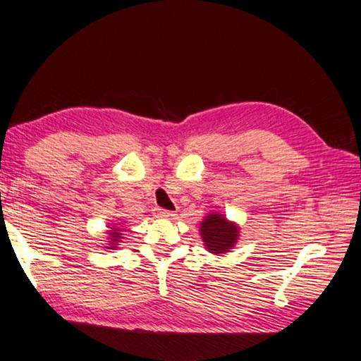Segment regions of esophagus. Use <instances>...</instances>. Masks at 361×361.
I'll return each instance as SVG.
<instances>
[{"mask_svg":"<svg viewBox=\"0 0 361 361\" xmlns=\"http://www.w3.org/2000/svg\"><path fill=\"white\" fill-rule=\"evenodd\" d=\"M159 215H161L162 218H169V219H172L176 213L175 212H170V210H159Z\"/></svg>","mask_w":361,"mask_h":361,"instance_id":"34e87169","label":"esophagus"}]
</instances>
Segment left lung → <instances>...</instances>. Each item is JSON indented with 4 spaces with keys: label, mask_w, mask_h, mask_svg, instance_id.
I'll use <instances>...</instances> for the list:
<instances>
[{
    "label": "left lung",
    "mask_w": 361,
    "mask_h": 361,
    "mask_svg": "<svg viewBox=\"0 0 361 361\" xmlns=\"http://www.w3.org/2000/svg\"><path fill=\"white\" fill-rule=\"evenodd\" d=\"M200 235L210 253H228L239 239V226L219 213H210L200 223Z\"/></svg>",
    "instance_id": "1"
}]
</instances>
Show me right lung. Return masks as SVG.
<instances>
[{"label": "right lung", "mask_w": 361, "mask_h": 361, "mask_svg": "<svg viewBox=\"0 0 361 361\" xmlns=\"http://www.w3.org/2000/svg\"><path fill=\"white\" fill-rule=\"evenodd\" d=\"M121 235H122L121 234V228H118V226H114V228H111V231H109V247H106V248H113V247L118 245L119 239H122Z\"/></svg>", "instance_id": "right-lung-1"}]
</instances>
